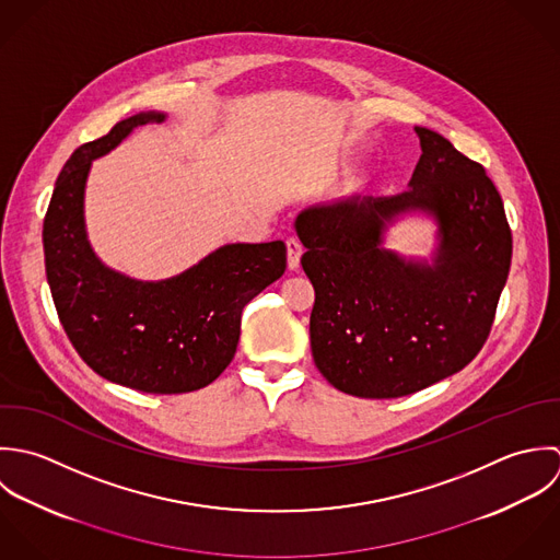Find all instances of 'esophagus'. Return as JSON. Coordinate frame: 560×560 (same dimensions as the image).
Masks as SVG:
<instances>
[{
    "mask_svg": "<svg viewBox=\"0 0 560 560\" xmlns=\"http://www.w3.org/2000/svg\"><path fill=\"white\" fill-rule=\"evenodd\" d=\"M285 246H288V268L290 270H296L301 266V255H303V246L296 237H288L285 240Z\"/></svg>",
    "mask_w": 560,
    "mask_h": 560,
    "instance_id": "34e87169",
    "label": "esophagus"
}]
</instances>
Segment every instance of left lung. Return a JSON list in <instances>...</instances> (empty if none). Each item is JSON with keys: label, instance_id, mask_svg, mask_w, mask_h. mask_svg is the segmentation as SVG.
Returning a JSON list of instances; mask_svg holds the SVG:
<instances>
[{"label": "left lung", "instance_id": "1", "mask_svg": "<svg viewBox=\"0 0 560 560\" xmlns=\"http://www.w3.org/2000/svg\"><path fill=\"white\" fill-rule=\"evenodd\" d=\"M416 133L422 155L405 192L312 206L294 221L316 292V368L357 398L409 396L463 370L489 337L511 268V226L485 168L442 133ZM407 211L439 223L431 265L382 246Z\"/></svg>", "mask_w": 560, "mask_h": 560}]
</instances>
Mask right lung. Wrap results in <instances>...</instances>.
<instances>
[{
	"label": "right lung",
	"instance_id": "obj_1",
	"mask_svg": "<svg viewBox=\"0 0 560 560\" xmlns=\"http://www.w3.org/2000/svg\"><path fill=\"white\" fill-rule=\"evenodd\" d=\"M164 118L133 114L73 151L45 214L43 248L54 305L78 354L116 385L186 394L231 363L242 310L285 272V244H224L164 281H138L102 264L84 224L91 164L136 127Z\"/></svg>",
	"mask_w": 560,
	"mask_h": 560
}]
</instances>
